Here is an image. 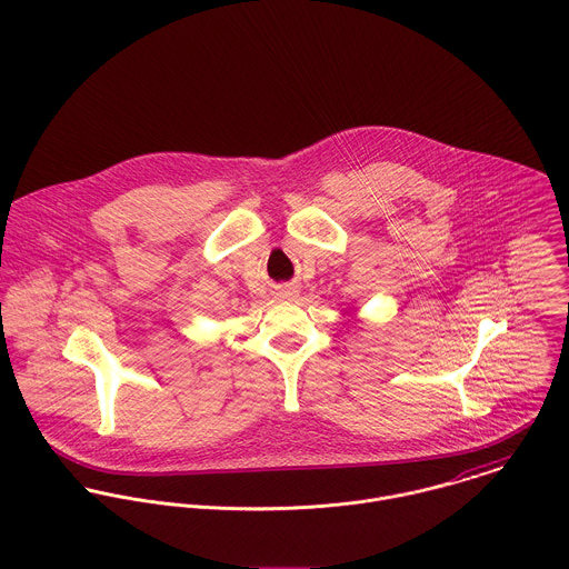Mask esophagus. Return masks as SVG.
<instances>
[{
	"label": "esophagus",
	"instance_id": "esophagus-1",
	"mask_svg": "<svg viewBox=\"0 0 569 569\" xmlns=\"http://www.w3.org/2000/svg\"><path fill=\"white\" fill-rule=\"evenodd\" d=\"M296 293H298V291H296V289H293V287H289V289H284V296H287V298H293V296H296Z\"/></svg>",
	"mask_w": 569,
	"mask_h": 569
}]
</instances>
